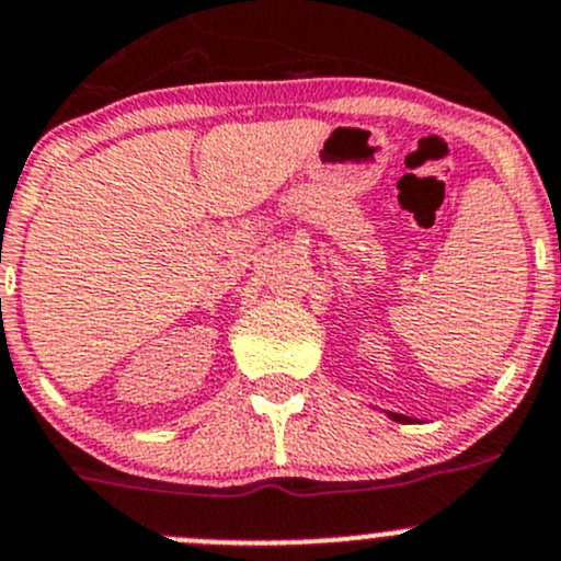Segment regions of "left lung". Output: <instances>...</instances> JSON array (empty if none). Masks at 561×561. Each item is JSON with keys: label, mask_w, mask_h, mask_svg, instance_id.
<instances>
[{"label": "left lung", "mask_w": 561, "mask_h": 561, "mask_svg": "<svg viewBox=\"0 0 561 561\" xmlns=\"http://www.w3.org/2000/svg\"><path fill=\"white\" fill-rule=\"evenodd\" d=\"M390 417H393V421H399V423H410V421H412V417L399 415V412H390Z\"/></svg>", "instance_id": "8db88e82"}]
</instances>
